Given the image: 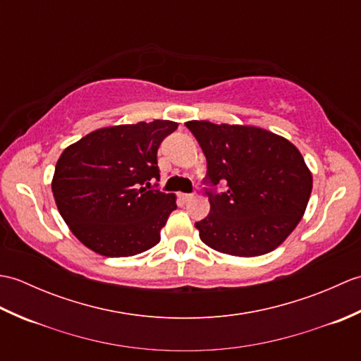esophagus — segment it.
Here are the masks:
<instances>
[{"mask_svg":"<svg viewBox=\"0 0 361 361\" xmlns=\"http://www.w3.org/2000/svg\"><path fill=\"white\" fill-rule=\"evenodd\" d=\"M178 197L181 198V200H183V202H189V200H190V198H192L194 195H192V194H180Z\"/></svg>","mask_w":361,"mask_h":361,"instance_id":"obj_1","label":"esophagus"}]
</instances>
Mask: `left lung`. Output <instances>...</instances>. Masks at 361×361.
<instances>
[{"instance_id": "obj_1", "label": "left lung", "mask_w": 361, "mask_h": 361, "mask_svg": "<svg viewBox=\"0 0 361 361\" xmlns=\"http://www.w3.org/2000/svg\"><path fill=\"white\" fill-rule=\"evenodd\" d=\"M208 161L206 183L226 181L225 192L206 190L211 212L195 228L209 248L255 257L278 248L301 221L312 172L286 137L252 126L188 121Z\"/></svg>"}]
</instances>
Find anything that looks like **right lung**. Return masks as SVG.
<instances>
[{
  "label": "right lung",
  "instance_id": "obj_1",
  "mask_svg": "<svg viewBox=\"0 0 361 361\" xmlns=\"http://www.w3.org/2000/svg\"><path fill=\"white\" fill-rule=\"evenodd\" d=\"M176 127L159 119L104 127L63 150L52 176L54 200L87 248L127 257L161 240L176 197L150 188L149 181L159 178L157 152Z\"/></svg>",
  "mask_w": 361,
  "mask_h": 361
}]
</instances>
